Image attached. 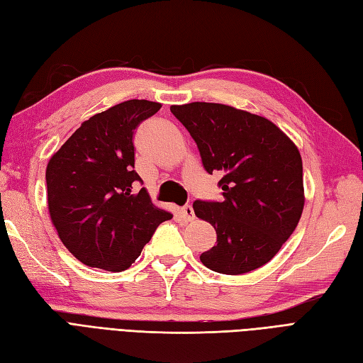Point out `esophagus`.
<instances>
[{"label":"esophagus","mask_w":363,"mask_h":363,"mask_svg":"<svg viewBox=\"0 0 363 363\" xmlns=\"http://www.w3.org/2000/svg\"><path fill=\"white\" fill-rule=\"evenodd\" d=\"M180 216L183 217L184 222H192L196 216H194V209L191 205H184L183 208H180Z\"/></svg>","instance_id":"34e87169"}]
</instances>
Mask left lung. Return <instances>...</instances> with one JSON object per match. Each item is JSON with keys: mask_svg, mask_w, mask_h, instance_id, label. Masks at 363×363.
I'll return each mask as SVG.
<instances>
[{"mask_svg": "<svg viewBox=\"0 0 363 363\" xmlns=\"http://www.w3.org/2000/svg\"><path fill=\"white\" fill-rule=\"evenodd\" d=\"M197 143L206 172H220L223 201H194L214 226L217 245L200 255L206 268L238 276L276 255L302 217V157L272 121L220 103L171 106Z\"/></svg>", "mask_w": 363, "mask_h": 363, "instance_id": "8db88e82", "label": "left lung"}]
</instances>
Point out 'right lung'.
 <instances>
[{
  "label": "right lung",
  "instance_id": "right-lung-1",
  "mask_svg": "<svg viewBox=\"0 0 363 363\" xmlns=\"http://www.w3.org/2000/svg\"><path fill=\"white\" fill-rule=\"evenodd\" d=\"M162 104L128 100L82 123L50 157L48 206L60 240L79 262L112 272L128 269L172 214L157 208L134 171V130Z\"/></svg>",
  "mask_w": 363,
  "mask_h": 363
}]
</instances>
